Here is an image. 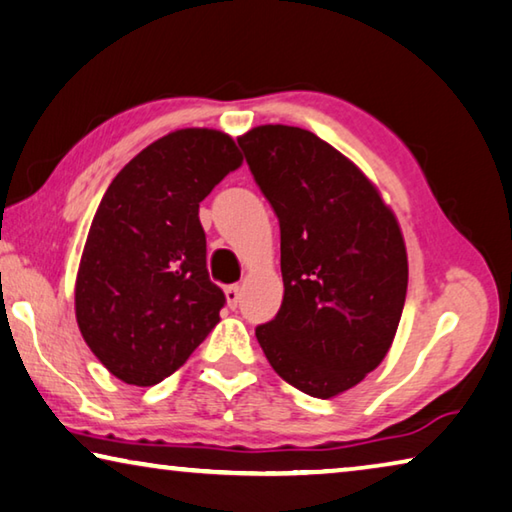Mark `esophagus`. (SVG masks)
Wrapping results in <instances>:
<instances>
[{"label":"esophagus","instance_id":"obj_1","mask_svg":"<svg viewBox=\"0 0 512 512\" xmlns=\"http://www.w3.org/2000/svg\"><path fill=\"white\" fill-rule=\"evenodd\" d=\"M225 298H227V305L237 307L239 305V298H241V287L239 285L225 287Z\"/></svg>","mask_w":512,"mask_h":512}]
</instances>
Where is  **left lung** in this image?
Masks as SVG:
<instances>
[{
	"label": "left lung",
	"instance_id": "1",
	"mask_svg": "<svg viewBox=\"0 0 512 512\" xmlns=\"http://www.w3.org/2000/svg\"><path fill=\"white\" fill-rule=\"evenodd\" d=\"M237 141L280 221L285 298L257 342L289 385L332 399L392 346L408 291L401 227L362 170L307 129L262 125Z\"/></svg>",
	"mask_w": 512,
	"mask_h": 512
}]
</instances>
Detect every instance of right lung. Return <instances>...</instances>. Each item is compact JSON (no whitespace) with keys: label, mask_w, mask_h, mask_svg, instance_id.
<instances>
[{"label":"right lung","mask_w":512,"mask_h":512,"mask_svg":"<svg viewBox=\"0 0 512 512\" xmlns=\"http://www.w3.org/2000/svg\"><path fill=\"white\" fill-rule=\"evenodd\" d=\"M216 129H177L113 177L81 255L75 312L95 358L127 385L150 387L189 360L221 321L198 209L241 166Z\"/></svg>","instance_id":"obj_1"}]
</instances>
